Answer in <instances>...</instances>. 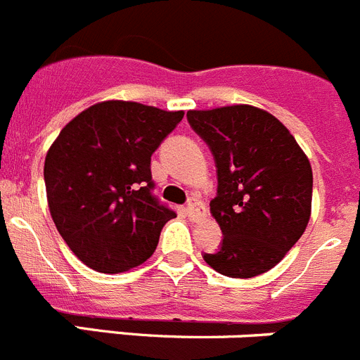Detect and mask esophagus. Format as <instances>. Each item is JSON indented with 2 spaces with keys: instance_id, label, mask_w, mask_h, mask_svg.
<instances>
[{
  "instance_id": "obj_1",
  "label": "esophagus",
  "mask_w": 360,
  "mask_h": 360,
  "mask_svg": "<svg viewBox=\"0 0 360 360\" xmlns=\"http://www.w3.org/2000/svg\"><path fill=\"white\" fill-rule=\"evenodd\" d=\"M186 214L191 217V219H202L205 216V205H203L200 200H191L186 207Z\"/></svg>"
}]
</instances>
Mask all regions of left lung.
Masks as SVG:
<instances>
[{
	"label": "left lung",
	"instance_id": "left-lung-1",
	"mask_svg": "<svg viewBox=\"0 0 360 360\" xmlns=\"http://www.w3.org/2000/svg\"><path fill=\"white\" fill-rule=\"evenodd\" d=\"M187 120L214 155L217 196L210 214L223 243L210 268L252 278L275 268L311 219L312 167L275 115L252 105L189 110Z\"/></svg>",
	"mask_w": 360,
	"mask_h": 360
}]
</instances>
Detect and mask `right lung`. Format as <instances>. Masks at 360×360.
<instances>
[{"label": "right lung", "mask_w": 360, "mask_h": 360, "mask_svg": "<svg viewBox=\"0 0 360 360\" xmlns=\"http://www.w3.org/2000/svg\"><path fill=\"white\" fill-rule=\"evenodd\" d=\"M184 117L108 100L69 121L49 146L44 184L53 223L94 271L123 273L153 255L176 214L151 194V155Z\"/></svg>", "instance_id": "1"}]
</instances>
